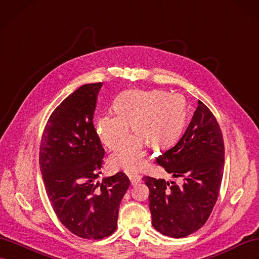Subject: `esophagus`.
I'll list each match as a JSON object with an SVG mask.
<instances>
[{"mask_svg": "<svg viewBox=\"0 0 259 259\" xmlns=\"http://www.w3.org/2000/svg\"><path fill=\"white\" fill-rule=\"evenodd\" d=\"M128 178L131 180L132 186H135L141 181V176L137 175V174H128Z\"/></svg>", "mask_w": 259, "mask_h": 259, "instance_id": "esophagus-1", "label": "esophagus"}]
</instances>
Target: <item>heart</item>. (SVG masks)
Segmentation results:
<instances>
[{
    "instance_id": "heart-1",
    "label": "heart",
    "mask_w": 259,
    "mask_h": 259,
    "mask_svg": "<svg viewBox=\"0 0 259 259\" xmlns=\"http://www.w3.org/2000/svg\"><path fill=\"white\" fill-rule=\"evenodd\" d=\"M116 114L108 113L96 121L100 140L111 150L117 149L128 136V125L135 136L131 137L111 157V166L125 171H137L146 163L145 143L154 149L165 148L179 137L186 122V103L179 96L161 91H127L115 99Z\"/></svg>"
}]
</instances>
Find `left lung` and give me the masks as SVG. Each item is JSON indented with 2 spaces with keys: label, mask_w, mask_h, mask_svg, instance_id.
Masks as SVG:
<instances>
[{
  "label": "left lung",
  "mask_w": 259,
  "mask_h": 259,
  "mask_svg": "<svg viewBox=\"0 0 259 259\" xmlns=\"http://www.w3.org/2000/svg\"><path fill=\"white\" fill-rule=\"evenodd\" d=\"M175 181L144 176L156 231L175 238L200 230L219 198L224 168V141L215 116L198 101V108L180 141L156 158Z\"/></svg>",
  "instance_id": "8db88e82"
}]
</instances>
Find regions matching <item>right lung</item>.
<instances>
[{"mask_svg": "<svg viewBox=\"0 0 259 259\" xmlns=\"http://www.w3.org/2000/svg\"><path fill=\"white\" fill-rule=\"evenodd\" d=\"M101 82L68 96L50 114L39 146V166L50 204L73 235L102 239L115 232L119 203L130 187L124 172L96 179L104 149L93 125Z\"/></svg>", "mask_w": 259, "mask_h": 259, "instance_id": "add662e5", "label": "right lung"}]
</instances>
